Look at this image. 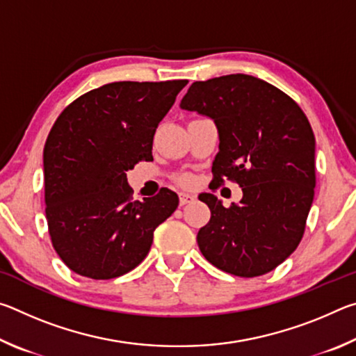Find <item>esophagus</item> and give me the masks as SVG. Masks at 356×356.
<instances>
[{
    "label": "esophagus",
    "mask_w": 356,
    "mask_h": 356,
    "mask_svg": "<svg viewBox=\"0 0 356 356\" xmlns=\"http://www.w3.org/2000/svg\"><path fill=\"white\" fill-rule=\"evenodd\" d=\"M196 200L195 195H191V193H180L179 195V202L180 206H185V204H190Z\"/></svg>",
    "instance_id": "esophagus-1"
}]
</instances>
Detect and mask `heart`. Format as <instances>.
I'll return each mask as SVG.
<instances>
[{"instance_id": "1", "label": "heart", "mask_w": 356, "mask_h": 356, "mask_svg": "<svg viewBox=\"0 0 356 356\" xmlns=\"http://www.w3.org/2000/svg\"><path fill=\"white\" fill-rule=\"evenodd\" d=\"M180 180H182V182H184V184H186V185H188V184H191V182H193L191 176H182V179H180Z\"/></svg>"}]
</instances>
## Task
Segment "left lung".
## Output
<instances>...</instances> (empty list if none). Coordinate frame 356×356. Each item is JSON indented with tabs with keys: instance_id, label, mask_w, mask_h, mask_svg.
I'll return each mask as SVG.
<instances>
[{
	"instance_id": "left-lung-1",
	"label": "left lung",
	"mask_w": 356,
	"mask_h": 356,
	"mask_svg": "<svg viewBox=\"0 0 356 356\" xmlns=\"http://www.w3.org/2000/svg\"><path fill=\"white\" fill-rule=\"evenodd\" d=\"M180 108L213 120L215 182L234 180L243 191L229 209L212 193L200 195L212 213L197 232L202 256L242 278L272 272L298 246L314 200L316 138L308 118L273 84L243 74L193 83Z\"/></svg>"
}]
</instances>
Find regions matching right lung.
Masks as SVG:
<instances>
[{
    "label": "right lung",
    "instance_id": "obj_1",
    "mask_svg": "<svg viewBox=\"0 0 356 356\" xmlns=\"http://www.w3.org/2000/svg\"><path fill=\"white\" fill-rule=\"evenodd\" d=\"M186 83L104 84L59 114L44 147L45 215L53 248L72 272L92 280L130 272L177 209L168 188L131 201L125 172L152 159L155 130Z\"/></svg>",
    "mask_w": 356,
    "mask_h": 356
}]
</instances>
